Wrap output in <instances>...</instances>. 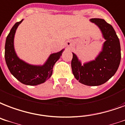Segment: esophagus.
<instances>
[{
	"instance_id": "1",
	"label": "esophagus",
	"mask_w": 125,
	"mask_h": 125,
	"mask_svg": "<svg viewBox=\"0 0 125 125\" xmlns=\"http://www.w3.org/2000/svg\"><path fill=\"white\" fill-rule=\"evenodd\" d=\"M66 44H67V46H69L72 45V42H71V41H67V42Z\"/></svg>"
}]
</instances>
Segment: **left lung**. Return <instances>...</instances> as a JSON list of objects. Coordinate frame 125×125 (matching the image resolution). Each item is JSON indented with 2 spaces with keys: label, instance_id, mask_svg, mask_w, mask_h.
Instances as JSON below:
<instances>
[{
  "label": "left lung",
  "instance_id": "1",
  "mask_svg": "<svg viewBox=\"0 0 125 125\" xmlns=\"http://www.w3.org/2000/svg\"><path fill=\"white\" fill-rule=\"evenodd\" d=\"M100 29L105 42L102 51L98 57L83 65L73 53L71 60L72 72L76 79L81 83L88 86H98L106 83L115 75L121 62V46L119 39L111 25L104 20L90 19Z\"/></svg>",
  "mask_w": 125,
  "mask_h": 125
}]
</instances>
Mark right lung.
<instances>
[{
    "instance_id": "add662e5",
    "label": "right lung",
    "mask_w": 125,
    "mask_h": 125,
    "mask_svg": "<svg viewBox=\"0 0 125 125\" xmlns=\"http://www.w3.org/2000/svg\"><path fill=\"white\" fill-rule=\"evenodd\" d=\"M21 20L15 23L6 37L5 44V60L10 73L21 83L35 86L44 83L51 77L55 63L62 56L63 50L52 54L42 66L32 65L21 60L16 55L14 47V35Z\"/></svg>"
}]
</instances>
